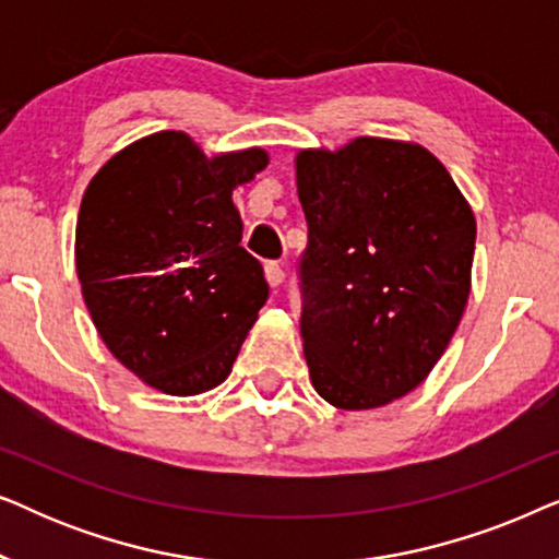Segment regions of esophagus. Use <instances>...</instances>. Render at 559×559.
Returning <instances> with one entry per match:
<instances>
[{"instance_id":"obj_1","label":"esophagus","mask_w":559,"mask_h":559,"mask_svg":"<svg viewBox=\"0 0 559 559\" xmlns=\"http://www.w3.org/2000/svg\"><path fill=\"white\" fill-rule=\"evenodd\" d=\"M264 277H266V282H270V287L277 289L282 282H285V270H282V264H277V262H266Z\"/></svg>"}]
</instances>
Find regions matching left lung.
<instances>
[{"label":"left lung","instance_id":"8db88e82","mask_svg":"<svg viewBox=\"0 0 559 559\" xmlns=\"http://www.w3.org/2000/svg\"><path fill=\"white\" fill-rule=\"evenodd\" d=\"M302 350L316 392L373 409L423 384L471 295L476 218L425 147L358 136L302 150Z\"/></svg>","mask_w":559,"mask_h":559}]
</instances>
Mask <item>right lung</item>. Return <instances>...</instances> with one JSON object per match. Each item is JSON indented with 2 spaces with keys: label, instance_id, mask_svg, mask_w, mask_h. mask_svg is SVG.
<instances>
[{
  "label": "right lung",
  "instance_id": "1",
  "mask_svg": "<svg viewBox=\"0 0 559 559\" xmlns=\"http://www.w3.org/2000/svg\"><path fill=\"white\" fill-rule=\"evenodd\" d=\"M266 163L259 147L205 157L188 134L157 132L88 182L75 224L83 300L106 348L144 384L190 396L231 373L270 297L231 193Z\"/></svg>",
  "mask_w": 559,
  "mask_h": 559
}]
</instances>
